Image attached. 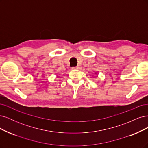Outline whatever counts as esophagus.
<instances>
[{"mask_svg": "<svg viewBox=\"0 0 148 148\" xmlns=\"http://www.w3.org/2000/svg\"><path fill=\"white\" fill-rule=\"evenodd\" d=\"M73 69H80L81 67H80V66H76V67L73 68Z\"/></svg>", "mask_w": 148, "mask_h": 148, "instance_id": "1", "label": "esophagus"}]
</instances>
